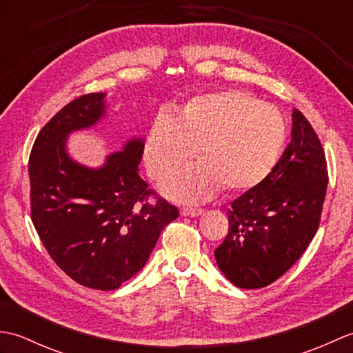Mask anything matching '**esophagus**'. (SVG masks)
I'll use <instances>...</instances> for the list:
<instances>
[{
  "mask_svg": "<svg viewBox=\"0 0 353 353\" xmlns=\"http://www.w3.org/2000/svg\"><path fill=\"white\" fill-rule=\"evenodd\" d=\"M181 214L183 216H199V215L203 214V209H200V208H182Z\"/></svg>",
  "mask_w": 353,
  "mask_h": 353,
  "instance_id": "obj_1",
  "label": "esophagus"
}]
</instances>
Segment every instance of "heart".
Instances as JSON below:
<instances>
[{
	"label": "heart",
	"instance_id": "b5f03b06",
	"mask_svg": "<svg viewBox=\"0 0 353 353\" xmlns=\"http://www.w3.org/2000/svg\"><path fill=\"white\" fill-rule=\"evenodd\" d=\"M287 123L274 104L238 89L194 97L174 117L154 118L145 139V163L154 181L174 174L196 150L199 163L163 186L168 197L197 203L221 190L238 192L261 183L274 168Z\"/></svg>",
	"mask_w": 353,
	"mask_h": 353
}]
</instances>
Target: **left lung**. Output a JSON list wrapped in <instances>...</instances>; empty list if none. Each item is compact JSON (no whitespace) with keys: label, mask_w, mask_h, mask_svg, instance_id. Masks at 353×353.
Segmentation results:
<instances>
[{"label":"left lung","mask_w":353,"mask_h":353,"mask_svg":"<svg viewBox=\"0 0 353 353\" xmlns=\"http://www.w3.org/2000/svg\"><path fill=\"white\" fill-rule=\"evenodd\" d=\"M327 188L323 147L292 110L291 141L270 174L232 201L229 232L215 249L219 268L238 288H262L294 265L319 229Z\"/></svg>","instance_id":"left-lung-1"}]
</instances>
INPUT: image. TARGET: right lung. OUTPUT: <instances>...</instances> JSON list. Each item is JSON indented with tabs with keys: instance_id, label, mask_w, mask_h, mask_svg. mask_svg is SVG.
<instances>
[{
	"instance_id": "add662e5",
	"label": "right lung",
	"mask_w": 353,
	"mask_h": 353,
	"mask_svg": "<svg viewBox=\"0 0 353 353\" xmlns=\"http://www.w3.org/2000/svg\"><path fill=\"white\" fill-rule=\"evenodd\" d=\"M106 94L72 100L37 134L30 153L32 221L52 261L88 288L121 287L145 265L162 229L179 211L139 177L144 141L132 138L99 168L76 162L68 134L92 127L106 114Z\"/></svg>"
}]
</instances>
